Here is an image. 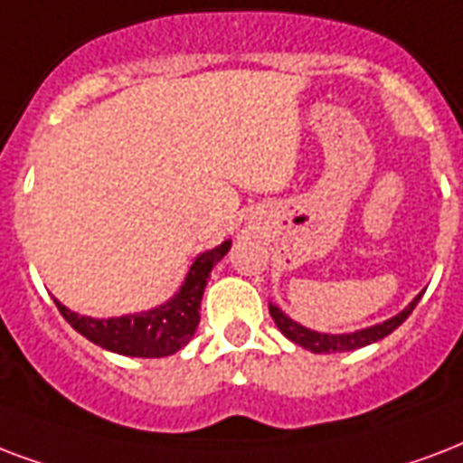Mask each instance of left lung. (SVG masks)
Returning <instances> with one entry per match:
<instances>
[{"mask_svg":"<svg viewBox=\"0 0 463 463\" xmlns=\"http://www.w3.org/2000/svg\"><path fill=\"white\" fill-rule=\"evenodd\" d=\"M420 296L403 310V313H398V316H393L391 320H386V323H379V326L366 327V330H357V333H349V335L313 333V330H308V327L294 323L291 317L284 316V313H281L277 306H271V303H269V313L271 317H274V323H277L279 330L287 335L288 340L296 342V345H301V347L310 349V352H316V354H330V352H352V349L366 347V345H372V342L383 340L386 335L393 333V330L403 323L405 317L411 316L412 308L418 306Z\"/></svg>","mask_w":463,"mask_h":463,"instance_id":"8db88e82","label":"left lung"}]
</instances>
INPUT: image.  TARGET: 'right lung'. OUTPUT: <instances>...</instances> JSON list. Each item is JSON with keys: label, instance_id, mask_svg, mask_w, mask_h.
<instances>
[{"label": "right lung", "instance_id": "right-lung-1", "mask_svg": "<svg viewBox=\"0 0 463 463\" xmlns=\"http://www.w3.org/2000/svg\"><path fill=\"white\" fill-rule=\"evenodd\" d=\"M228 250H231V240L196 257V262L192 264L175 298L147 313L97 320V317L77 316L60 301H55V306L60 316L65 317L77 333L84 335L99 347L116 352V354H126V357H167L184 347L196 333L206 281L213 264L221 262Z\"/></svg>", "mask_w": 463, "mask_h": 463}]
</instances>
